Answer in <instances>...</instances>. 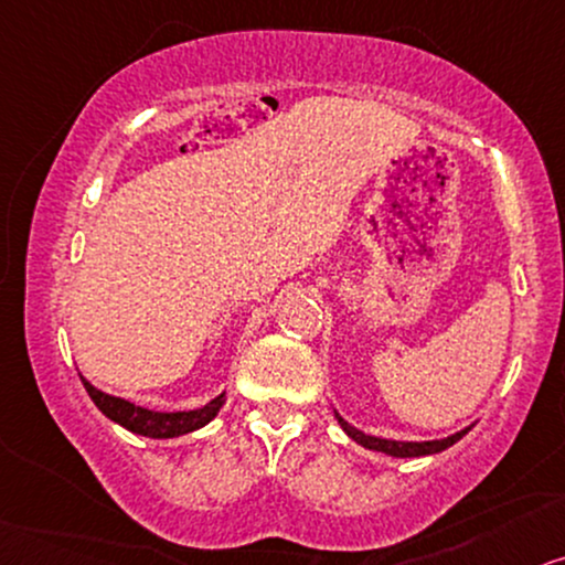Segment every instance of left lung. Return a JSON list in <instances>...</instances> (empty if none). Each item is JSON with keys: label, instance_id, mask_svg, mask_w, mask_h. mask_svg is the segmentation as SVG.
Instances as JSON below:
<instances>
[{"label": "left lung", "instance_id": "8db88e82", "mask_svg": "<svg viewBox=\"0 0 565 565\" xmlns=\"http://www.w3.org/2000/svg\"><path fill=\"white\" fill-rule=\"evenodd\" d=\"M333 414H335V419H339L341 430H344L354 443H360L362 448H370V451L396 456V459H417V456L440 454V451H446V448H451L456 440H461L463 435L472 430V425H469V427H463V430L448 435V438H440V440H391V438H377V435H367V433L356 430V427L349 425L339 412L333 409Z\"/></svg>", "mask_w": 565, "mask_h": 565}]
</instances>
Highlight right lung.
Wrapping results in <instances>:
<instances>
[{"instance_id": "right-lung-1", "label": "right lung", "mask_w": 565, "mask_h": 565, "mask_svg": "<svg viewBox=\"0 0 565 565\" xmlns=\"http://www.w3.org/2000/svg\"><path fill=\"white\" fill-rule=\"evenodd\" d=\"M81 381L88 391V396L93 398V404L102 409V414L111 419V423L122 425L125 430H130L135 435H146V438H180V435L195 433L200 427H205L216 417L221 406L226 402V391H221L216 398H211L209 404L198 406V409H182V412H156L148 409V406H140L135 402H127L122 396H111L98 391L90 381H85L81 375Z\"/></svg>"}]
</instances>
